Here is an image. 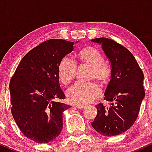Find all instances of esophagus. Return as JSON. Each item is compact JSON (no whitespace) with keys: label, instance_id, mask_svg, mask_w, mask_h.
Returning a JSON list of instances; mask_svg holds the SVG:
<instances>
[{"label":"esophagus","instance_id":"esophagus-1","mask_svg":"<svg viewBox=\"0 0 152 152\" xmlns=\"http://www.w3.org/2000/svg\"><path fill=\"white\" fill-rule=\"evenodd\" d=\"M76 107H77L78 109H83V108H85V106L84 105H82V104H77V105H76Z\"/></svg>","mask_w":152,"mask_h":152}]
</instances>
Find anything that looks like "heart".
Instances as JSON below:
<instances>
[{
    "instance_id": "obj_1",
    "label": "heart",
    "mask_w": 152,
    "mask_h": 152,
    "mask_svg": "<svg viewBox=\"0 0 152 152\" xmlns=\"http://www.w3.org/2000/svg\"><path fill=\"white\" fill-rule=\"evenodd\" d=\"M78 58L83 64L91 68V77L104 83L109 79L110 70L104 64L102 53L94 48H86L78 53ZM76 66L71 59L65 57L58 67L59 78L64 84H68L75 78ZM101 94L100 88L95 83L76 82L67 91V97L75 104H86L98 98Z\"/></svg>"
}]
</instances>
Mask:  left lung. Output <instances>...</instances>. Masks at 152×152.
<instances>
[{"label":"left lung","instance_id":"obj_1","mask_svg":"<svg viewBox=\"0 0 152 152\" xmlns=\"http://www.w3.org/2000/svg\"><path fill=\"white\" fill-rule=\"evenodd\" d=\"M102 46L111 65V78L104 94L106 107L96 105L97 115L91 123L98 133L112 137L125 132L137 119L145 96L144 74L132 53L127 48L107 38L91 40Z\"/></svg>","mask_w":152,"mask_h":152}]
</instances>
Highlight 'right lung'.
<instances>
[{"label":"right lung","mask_w":152,"mask_h":152,"mask_svg":"<svg viewBox=\"0 0 152 152\" xmlns=\"http://www.w3.org/2000/svg\"><path fill=\"white\" fill-rule=\"evenodd\" d=\"M74 45L63 39L44 41L25 55L10 81L13 117L22 133L38 144L58 137L63 128V114L71 107L57 101L65 98L58 67L74 50Z\"/></svg>","instance_id":"add662e5"}]
</instances>
